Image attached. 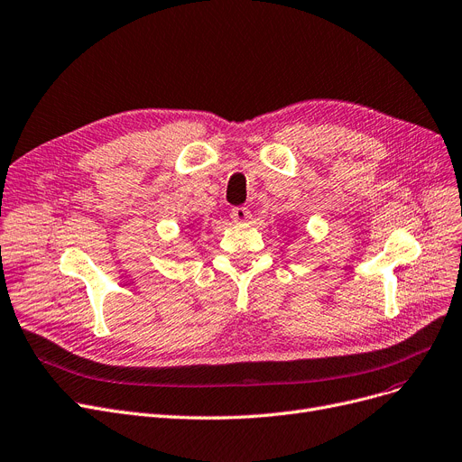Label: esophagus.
<instances>
[{"label": "esophagus", "instance_id": "34e87169", "mask_svg": "<svg viewBox=\"0 0 462 462\" xmlns=\"http://www.w3.org/2000/svg\"><path fill=\"white\" fill-rule=\"evenodd\" d=\"M230 218L234 220V223H237V225L249 223V220H251V211L247 208H234L230 211Z\"/></svg>", "mask_w": 462, "mask_h": 462}]
</instances>
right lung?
Wrapping results in <instances>:
<instances>
[{"mask_svg":"<svg viewBox=\"0 0 462 462\" xmlns=\"http://www.w3.org/2000/svg\"><path fill=\"white\" fill-rule=\"evenodd\" d=\"M189 228H190V226H189Z\"/></svg>","mask_w":462,"mask_h":462,"instance_id":"obj_1","label":"right lung"}]
</instances>
